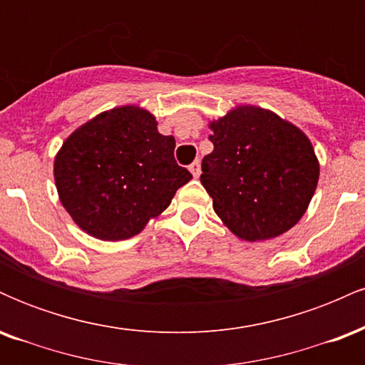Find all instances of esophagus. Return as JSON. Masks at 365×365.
Masks as SVG:
<instances>
[{
  "instance_id": "esophagus-1",
  "label": "esophagus",
  "mask_w": 365,
  "mask_h": 365,
  "mask_svg": "<svg viewBox=\"0 0 365 365\" xmlns=\"http://www.w3.org/2000/svg\"><path fill=\"white\" fill-rule=\"evenodd\" d=\"M188 170H190V173L197 178L200 175V163L199 161H194L190 166H188Z\"/></svg>"
}]
</instances>
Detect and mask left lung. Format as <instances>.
<instances>
[{
    "mask_svg": "<svg viewBox=\"0 0 365 365\" xmlns=\"http://www.w3.org/2000/svg\"><path fill=\"white\" fill-rule=\"evenodd\" d=\"M215 149L200 182L215 212L247 242L288 232L304 216L319 180L311 140L274 113L240 106L211 123Z\"/></svg>",
    "mask_w": 365,
    "mask_h": 365,
    "instance_id": "obj_1",
    "label": "left lung"
}]
</instances>
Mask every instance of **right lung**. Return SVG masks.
I'll use <instances>...</instances> for the list:
<instances>
[{"instance_id": "add662e5", "label": "right lung", "mask_w": 365, "mask_h": 365, "mask_svg": "<svg viewBox=\"0 0 365 365\" xmlns=\"http://www.w3.org/2000/svg\"><path fill=\"white\" fill-rule=\"evenodd\" d=\"M175 139L137 106L101 113L61 145L54 182L73 221L101 240H125L170 206L192 175L175 161Z\"/></svg>"}]
</instances>
